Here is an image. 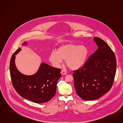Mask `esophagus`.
Wrapping results in <instances>:
<instances>
[{
	"mask_svg": "<svg viewBox=\"0 0 123 123\" xmlns=\"http://www.w3.org/2000/svg\"><path fill=\"white\" fill-rule=\"evenodd\" d=\"M61 73L62 75H66L67 74L66 71H65V70H61Z\"/></svg>",
	"mask_w": 123,
	"mask_h": 123,
	"instance_id": "obj_1",
	"label": "esophagus"
}]
</instances>
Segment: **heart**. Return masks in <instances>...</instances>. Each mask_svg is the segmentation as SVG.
I'll return each instance as SVG.
<instances>
[{
    "instance_id": "1",
    "label": "heart",
    "mask_w": 123,
    "mask_h": 123,
    "mask_svg": "<svg viewBox=\"0 0 123 123\" xmlns=\"http://www.w3.org/2000/svg\"><path fill=\"white\" fill-rule=\"evenodd\" d=\"M88 49L83 45L68 43L53 51L49 56V61L55 66H58L65 60V63L71 70H77L85 64L88 57Z\"/></svg>"
}]
</instances>
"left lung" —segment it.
Wrapping results in <instances>:
<instances>
[{"mask_svg": "<svg viewBox=\"0 0 123 123\" xmlns=\"http://www.w3.org/2000/svg\"><path fill=\"white\" fill-rule=\"evenodd\" d=\"M98 46L84 66L74 70V87L77 94L85 100L97 99L112 87L116 72L114 53L102 39L95 37Z\"/></svg>", "mask_w": 123, "mask_h": 123, "instance_id": "left-lung-1", "label": "left lung"}]
</instances>
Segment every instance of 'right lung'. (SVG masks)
Masks as SVG:
<instances>
[{"instance_id":"add662e5","label":"right lung","mask_w":123,"mask_h":123,"mask_svg":"<svg viewBox=\"0 0 123 123\" xmlns=\"http://www.w3.org/2000/svg\"><path fill=\"white\" fill-rule=\"evenodd\" d=\"M25 42L23 45L27 44ZM19 48L12 55L10 62V73L13 86L18 94L24 98L36 103L51 100L56 91L57 81L61 77V69L42 63L36 73L27 76L18 70L15 63V55Z\"/></svg>"}]
</instances>
